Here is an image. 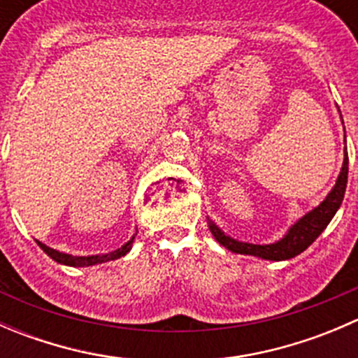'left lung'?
<instances>
[{
	"label": "left lung",
	"instance_id": "8db88e82",
	"mask_svg": "<svg viewBox=\"0 0 358 358\" xmlns=\"http://www.w3.org/2000/svg\"><path fill=\"white\" fill-rule=\"evenodd\" d=\"M346 182H348V154L345 152V161H343L341 173H339L338 182H336L334 189L331 190L329 196L320 202L313 211H310L308 215L303 216L298 223H294V227L287 232V236L275 244L258 246V244H248L234 241L230 239L229 236H225L211 220H209V230H211L215 239L218 241L223 248L230 249L232 252L259 256V258L273 259V262L294 258L299 252L305 251V249L322 234V230L329 225V222L333 220L338 208L341 206L343 197H345Z\"/></svg>",
	"mask_w": 358,
	"mask_h": 358
}]
</instances>
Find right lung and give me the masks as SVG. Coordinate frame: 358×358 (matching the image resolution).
<instances>
[{
  "instance_id": "right-lung-1",
  "label": "right lung",
  "mask_w": 358,
  "mask_h": 358,
  "mask_svg": "<svg viewBox=\"0 0 358 358\" xmlns=\"http://www.w3.org/2000/svg\"><path fill=\"white\" fill-rule=\"evenodd\" d=\"M133 239H135V237H131V241H128V243H126L122 248L115 249V251L109 252V255H102V256H71V255H66V252L55 251V249L45 246V244H41V243H38V246L41 248L43 251H45L46 255L50 256V258L55 259V262H59V263H62V265L90 266V265H96V263H106V262H109V259H117V258H121V256H124L126 252L131 249Z\"/></svg>"
}]
</instances>
